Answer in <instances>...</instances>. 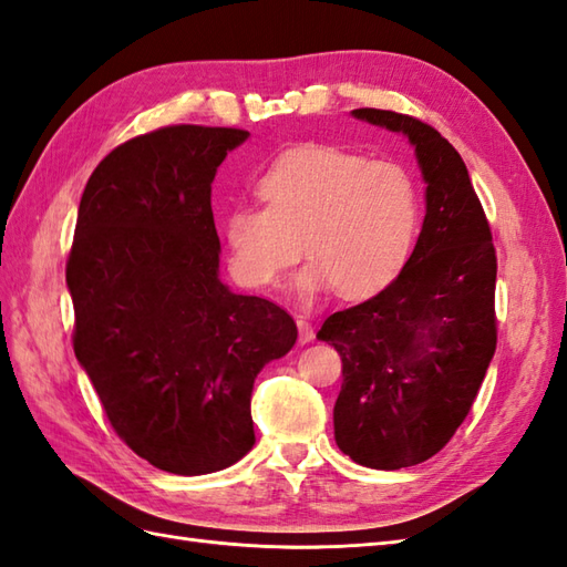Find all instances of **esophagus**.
I'll return each instance as SVG.
<instances>
[{"label":"esophagus","instance_id":"esophagus-1","mask_svg":"<svg viewBox=\"0 0 567 567\" xmlns=\"http://www.w3.org/2000/svg\"><path fill=\"white\" fill-rule=\"evenodd\" d=\"M297 329H299V343H311L315 341V329L305 317H297Z\"/></svg>","mask_w":567,"mask_h":567}]
</instances>
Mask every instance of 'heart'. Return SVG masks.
<instances>
[{
  "label": "heart",
  "mask_w": 567,
  "mask_h": 567,
  "mask_svg": "<svg viewBox=\"0 0 567 567\" xmlns=\"http://www.w3.org/2000/svg\"><path fill=\"white\" fill-rule=\"evenodd\" d=\"M265 207H236L224 221L228 265L250 290H268L302 256L297 290L365 299L396 280L412 256L421 197L394 161L305 146L277 158L258 179Z\"/></svg>",
  "instance_id": "obj_1"
}]
</instances>
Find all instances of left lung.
<instances>
[{"instance_id": "left-lung-1", "label": "left lung", "mask_w": 567, "mask_h": 567, "mask_svg": "<svg viewBox=\"0 0 567 567\" xmlns=\"http://www.w3.org/2000/svg\"><path fill=\"white\" fill-rule=\"evenodd\" d=\"M351 114L406 136L426 183V216L404 270L317 333L343 363L339 449L365 467L400 470L436 455L475 402L497 348V256L461 153L436 128L384 110Z\"/></svg>"}]
</instances>
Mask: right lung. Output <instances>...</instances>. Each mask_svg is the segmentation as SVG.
<instances>
[{
  "label": "right lung",
  "instance_id": "add662e5",
  "mask_svg": "<svg viewBox=\"0 0 567 567\" xmlns=\"http://www.w3.org/2000/svg\"><path fill=\"white\" fill-rule=\"evenodd\" d=\"M250 134L165 126L114 148L82 192L65 268L75 355L143 461L207 475L256 443L250 392L297 323L219 277L212 183Z\"/></svg>",
  "mask_w": 567,
  "mask_h": 567
}]
</instances>
